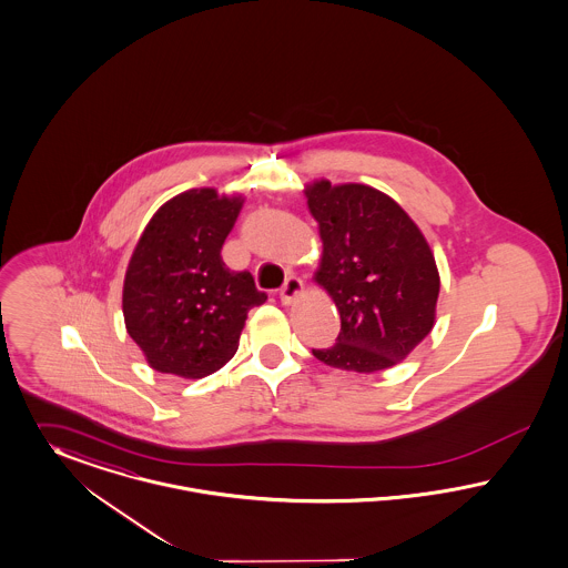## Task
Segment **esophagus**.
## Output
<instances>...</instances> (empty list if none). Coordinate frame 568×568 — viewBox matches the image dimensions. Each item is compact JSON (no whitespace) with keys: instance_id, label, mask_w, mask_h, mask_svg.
I'll list each match as a JSON object with an SVG mask.
<instances>
[{"instance_id":"1","label":"esophagus","mask_w":568,"mask_h":568,"mask_svg":"<svg viewBox=\"0 0 568 568\" xmlns=\"http://www.w3.org/2000/svg\"><path fill=\"white\" fill-rule=\"evenodd\" d=\"M302 290H304V285H302L301 278H298L296 274H290V276L285 278L283 287L278 290V298H281L283 304H292V302L301 296Z\"/></svg>"}]
</instances>
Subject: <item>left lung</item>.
<instances>
[{"label": "left lung", "mask_w": 568, "mask_h": 568, "mask_svg": "<svg viewBox=\"0 0 568 568\" xmlns=\"http://www.w3.org/2000/svg\"><path fill=\"white\" fill-rule=\"evenodd\" d=\"M306 197L324 242L315 281L341 315L334 345L313 356L356 373L397 365L434 328L439 274L425 235L397 201L365 184L322 180Z\"/></svg>", "instance_id": "left-lung-1"}]
</instances>
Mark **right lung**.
<instances>
[{
  "instance_id": "right-lung-1",
  "label": "right lung",
  "mask_w": 568,
  "mask_h": 568,
  "mask_svg": "<svg viewBox=\"0 0 568 568\" xmlns=\"http://www.w3.org/2000/svg\"><path fill=\"white\" fill-rule=\"evenodd\" d=\"M242 200L193 189L169 200L134 246L124 278V322L150 367L205 377L232 361L246 313L266 302L248 270L221 248Z\"/></svg>"
}]
</instances>
